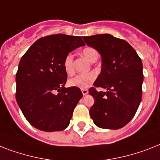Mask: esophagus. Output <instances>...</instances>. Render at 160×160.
I'll list each match as a JSON object with an SVG mask.
<instances>
[{"label": "esophagus", "instance_id": "1", "mask_svg": "<svg viewBox=\"0 0 160 160\" xmlns=\"http://www.w3.org/2000/svg\"><path fill=\"white\" fill-rule=\"evenodd\" d=\"M81 91H82L83 95H86L87 93H89V90L87 89H81Z\"/></svg>", "mask_w": 160, "mask_h": 160}]
</instances>
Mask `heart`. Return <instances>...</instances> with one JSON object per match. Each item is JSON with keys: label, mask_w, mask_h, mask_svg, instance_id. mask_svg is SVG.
Returning <instances> with one entry per match:
<instances>
[{"label": "heart", "mask_w": 160, "mask_h": 160, "mask_svg": "<svg viewBox=\"0 0 160 160\" xmlns=\"http://www.w3.org/2000/svg\"><path fill=\"white\" fill-rule=\"evenodd\" d=\"M81 54L86 58L89 62H94L98 58V52L95 48L92 47H85L81 50ZM63 67L66 73L71 76L75 71L74 66V56L71 53H68L63 61ZM96 80V75L93 72H89L86 74H79L76 76L69 79L68 84L71 87H78L80 89L88 88Z\"/></svg>", "instance_id": "heart-1"}]
</instances>
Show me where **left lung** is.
I'll list each match as a JSON object with an SVG mask.
<instances>
[{
    "label": "left lung",
    "mask_w": 160,
    "mask_h": 160,
    "mask_svg": "<svg viewBox=\"0 0 160 160\" xmlns=\"http://www.w3.org/2000/svg\"><path fill=\"white\" fill-rule=\"evenodd\" d=\"M102 57L101 73L89 89V115L97 127L119 129L135 116L142 98V62L127 41L104 33L83 38ZM97 88L107 91L98 92Z\"/></svg>",
    "instance_id": "left-lung-1"
}]
</instances>
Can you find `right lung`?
<instances>
[{
    "label": "right lung",
    "mask_w": 160,
    "mask_h": 160,
    "mask_svg": "<svg viewBox=\"0 0 160 160\" xmlns=\"http://www.w3.org/2000/svg\"><path fill=\"white\" fill-rule=\"evenodd\" d=\"M84 45L81 37L48 35L38 39L21 58L15 98L24 118L35 128L56 132L68 127L83 94L77 87L64 86L67 74L63 61L70 52Z\"/></svg>",
    "instance_id": "add662e5"
}]
</instances>
